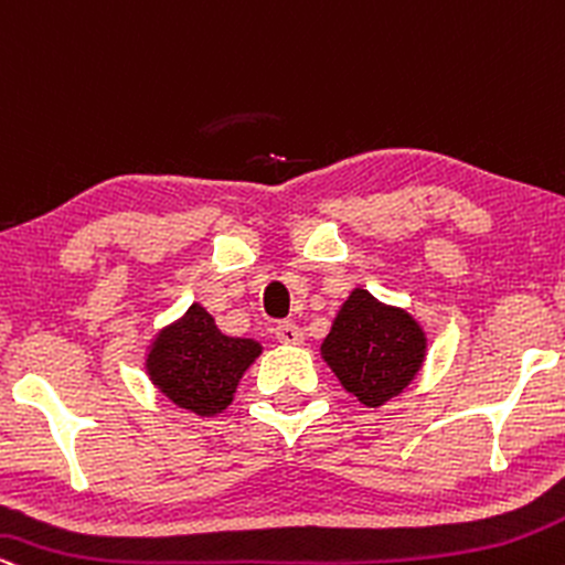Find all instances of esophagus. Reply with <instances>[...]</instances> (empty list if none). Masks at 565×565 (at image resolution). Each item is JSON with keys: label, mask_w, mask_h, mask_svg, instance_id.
<instances>
[{"label": "esophagus", "mask_w": 565, "mask_h": 565, "mask_svg": "<svg viewBox=\"0 0 565 565\" xmlns=\"http://www.w3.org/2000/svg\"><path fill=\"white\" fill-rule=\"evenodd\" d=\"M275 338L285 343V347H298V343L303 341V333L296 322H280L275 328Z\"/></svg>", "instance_id": "esophagus-1"}]
</instances>
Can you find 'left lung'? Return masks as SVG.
Here are the masks:
<instances>
[{"label": "left lung", "mask_w": 565, "mask_h": 565, "mask_svg": "<svg viewBox=\"0 0 565 565\" xmlns=\"http://www.w3.org/2000/svg\"><path fill=\"white\" fill-rule=\"evenodd\" d=\"M428 338L402 307H388L354 288L338 309L320 354L341 386L364 407H383L399 396L426 362Z\"/></svg>", "instance_id": "8db88e82"}]
</instances>
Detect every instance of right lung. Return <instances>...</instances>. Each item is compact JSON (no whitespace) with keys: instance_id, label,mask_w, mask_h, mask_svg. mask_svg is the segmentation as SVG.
<instances>
[{"instance_id":"1","label":"right lung","mask_w":565,"mask_h":565,"mask_svg":"<svg viewBox=\"0 0 565 565\" xmlns=\"http://www.w3.org/2000/svg\"><path fill=\"white\" fill-rule=\"evenodd\" d=\"M258 354L262 343L224 335L214 317L201 303H192L152 338L145 370L152 386L177 407L211 417L230 407L237 383Z\"/></svg>"}]
</instances>
